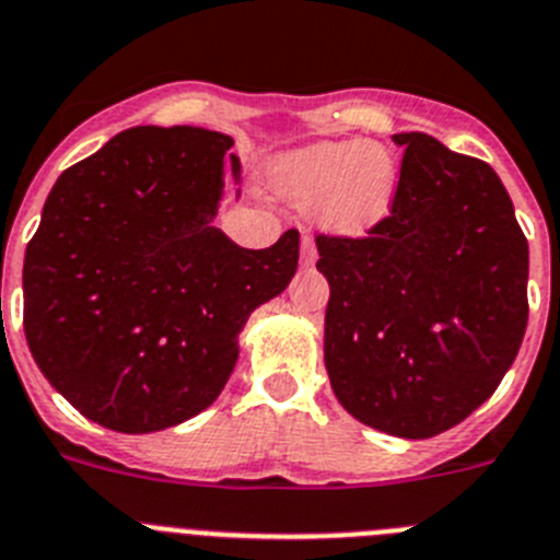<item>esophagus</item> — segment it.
Wrapping results in <instances>:
<instances>
[{
	"instance_id": "1",
	"label": "esophagus",
	"mask_w": 560,
	"mask_h": 560,
	"mask_svg": "<svg viewBox=\"0 0 560 560\" xmlns=\"http://www.w3.org/2000/svg\"><path fill=\"white\" fill-rule=\"evenodd\" d=\"M300 258H302V264H314V260H316V244L311 238H307V235H302Z\"/></svg>"
}]
</instances>
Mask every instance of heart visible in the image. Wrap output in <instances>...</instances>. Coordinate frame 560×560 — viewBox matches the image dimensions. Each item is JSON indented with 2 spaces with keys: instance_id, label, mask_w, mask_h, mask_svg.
Returning <instances> with one entry per match:
<instances>
[{
  "instance_id": "1",
  "label": "heart",
  "mask_w": 560,
  "mask_h": 560,
  "mask_svg": "<svg viewBox=\"0 0 560 560\" xmlns=\"http://www.w3.org/2000/svg\"><path fill=\"white\" fill-rule=\"evenodd\" d=\"M397 155L377 141H319L283 152L269 166L275 191L311 210L316 228L358 238L392 217L399 194Z\"/></svg>"
}]
</instances>
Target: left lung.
Instances as JSON below:
<instances>
[{"mask_svg":"<svg viewBox=\"0 0 560 560\" xmlns=\"http://www.w3.org/2000/svg\"><path fill=\"white\" fill-rule=\"evenodd\" d=\"M392 217L366 238H316L330 283L325 366L347 413L430 439L494 394L527 327V238L489 163L397 132Z\"/></svg>","mask_w":560,"mask_h":560,"instance_id":"left-lung-1","label":"left lung"}]
</instances>
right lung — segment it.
Here are the masks:
<instances>
[{
  "label": "right lung",
  "instance_id": "1",
  "mask_svg": "<svg viewBox=\"0 0 560 560\" xmlns=\"http://www.w3.org/2000/svg\"><path fill=\"white\" fill-rule=\"evenodd\" d=\"M230 147L202 127H132L46 197L24 253V336L102 428L155 433L217 402L246 319L294 277L296 230L244 249L213 228L228 168L241 186Z\"/></svg>",
  "mask_w": 560,
  "mask_h": 560
}]
</instances>
